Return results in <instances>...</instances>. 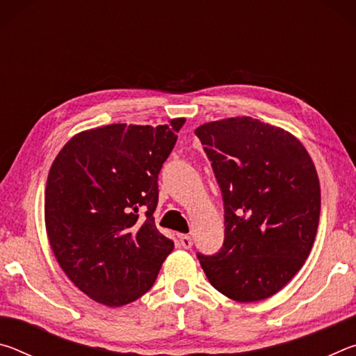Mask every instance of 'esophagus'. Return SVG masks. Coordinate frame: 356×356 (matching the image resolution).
I'll return each mask as SVG.
<instances>
[{
	"mask_svg": "<svg viewBox=\"0 0 356 356\" xmlns=\"http://www.w3.org/2000/svg\"><path fill=\"white\" fill-rule=\"evenodd\" d=\"M179 242L186 250L191 248V246H193V238L190 236H179Z\"/></svg>",
	"mask_w": 356,
	"mask_h": 356,
	"instance_id": "esophagus-1",
	"label": "esophagus"
}]
</instances>
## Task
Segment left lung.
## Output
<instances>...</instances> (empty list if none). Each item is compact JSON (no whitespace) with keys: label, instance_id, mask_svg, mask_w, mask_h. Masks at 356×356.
Returning a JSON list of instances; mask_svg holds the SVG:
<instances>
[{"label":"left lung","instance_id":"8db88e82","mask_svg":"<svg viewBox=\"0 0 356 356\" xmlns=\"http://www.w3.org/2000/svg\"><path fill=\"white\" fill-rule=\"evenodd\" d=\"M212 161L225 204V242L197 252L216 291L250 303L268 298L308 259L321 216V184L297 138L248 116L195 130Z\"/></svg>","mask_w":356,"mask_h":356}]
</instances>
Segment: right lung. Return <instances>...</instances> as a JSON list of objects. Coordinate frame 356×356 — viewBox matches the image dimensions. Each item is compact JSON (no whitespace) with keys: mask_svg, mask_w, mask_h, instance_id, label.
Segmentation results:
<instances>
[{"mask_svg":"<svg viewBox=\"0 0 356 356\" xmlns=\"http://www.w3.org/2000/svg\"><path fill=\"white\" fill-rule=\"evenodd\" d=\"M185 119L111 124L59 150L45 186V227L58 264L97 303L124 306L154 286L174 242L154 212L159 174Z\"/></svg>","mask_w":356,"mask_h":356,"instance_id":"1","label":"right lung"}]
</instances>
